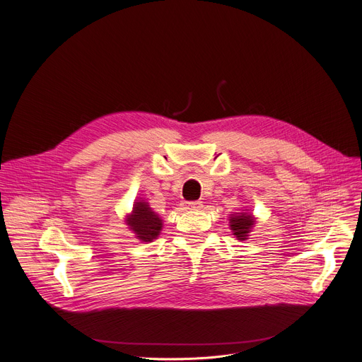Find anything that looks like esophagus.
<instances>
[{
  "mask_svg": "<svg viewBox=\"0 0 362 362\" xmlns=\"http://www.w3.org/2000/svg\"><path fill=\"white\" fill-rule=\"evenodd\" d=\"M186 209H201L204 205L201 201H193V202H186Z\"/></svg>",
  "mask_w": 362,
  "mask_h": 362,
  "instance_id": "1",
  "label": "esophagus"
}]
</instances>
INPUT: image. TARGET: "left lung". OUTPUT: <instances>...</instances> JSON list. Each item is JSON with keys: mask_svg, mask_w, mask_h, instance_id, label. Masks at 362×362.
<instances>
[{"mask_svg": "<svg viewBox=\"0 0 362 362\" xmlns=\"http://www.w3.org/2000/svg\"><path fill=\"white\" fill-rule=\"evenodd\" d=\"M254 223L255 218L247 212L233 214V216H229V226H231V231L235 238L240 241L248 240V234L251 233Z\"/></svg>", "mask_w": 362, "mask_h": 362, "instance_id": "left-lung-1", "label": "left lung"}]
</instances>
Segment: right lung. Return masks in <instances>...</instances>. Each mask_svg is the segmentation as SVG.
I'll use <instances>...</instances> for the list:
<instances>
[{
  "mask_svg": "<svg viewBox=\"0 0 362 362\" xmlns=\"http://www.w3.org/2000/svg\"><path fill=\"white\" fill-rule=\"evenodd\" d=\"M128 228L136 234V237L144 243H150L160 235L163 221L150 208L147 202H134L133 212L125 219Z\"/></svg>",
  "mask_w": 362,
  "mask_h": 362,
  "instance_id": "1",
  "label": "right lung"
}]
</instances>
